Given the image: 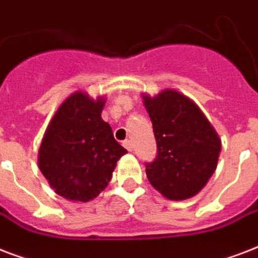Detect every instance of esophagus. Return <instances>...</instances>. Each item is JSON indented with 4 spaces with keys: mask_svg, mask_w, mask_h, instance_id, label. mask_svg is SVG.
<instances>
[{
    "mask_svg": "<svg viewBox=\"0 0 258 258\" xmlns=\"http://www.w3.org/2000/svg\"><path fill=\"white\" fill-rule=\"evenodd\" d=\"M121 145H123V147H124V149L128 150V151H131V150H133V143H131V141H124L123 143H121Z\"/></svg>",
    "mask_w": 258,
    "mask_h": 258,
    "instance_id": "1",
    "label": "esophagus"
}]
</instances>
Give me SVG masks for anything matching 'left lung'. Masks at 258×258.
Segmentation results:
<instances>
[{
  "label": "left lung",
  "mask_w": 258,
  "mask_h": 258,
  "mask_svg": "<svg viewBox=\"0 0 258 258\" xmlns=\"http://www.w3.org/2000/svg\"><path fill=\"white\" fill-rule=\"evenodd\" d=\"M142 97L158 147L155 161L146 165L150 183L170 201L197 196L217 169L218 134L200 107L175 89Z\"/></svg>",
  "instance_id": "8db88e82"
}]
</instances>
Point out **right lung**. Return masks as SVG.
Listing matches in <instances>:
<instances>
[{
	"label": "right lung",
	"mask_w": 258,
	"mask_h": 258,
	"mask_svg": "<svg viewBox=\"0 0 258 258\" xmlns=\"http://www.w3.org/2000/svg\"><path fill=\"white\" fill-rule=\"evenodd\" d=\"M105 97L76 91L58 107L38 149V169L62 198L88 202L111 180L127 150L101 119Z\"/></svg>",
	"instance_id": "1"
}]
</instances>
